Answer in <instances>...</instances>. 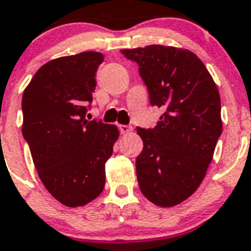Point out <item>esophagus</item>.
<instances>
[{
  "label": "esophagus",
  "mask_w": 251,
  "mask_h": 251,
  "mask_svg": "<svg viewBox=\"0 0 251 251\" xmlns=\"http://www.w3.org/2000/svg\"><path fill=\"white\" fill-rule=\"evenodd\" d=\"M132 129H133V128L130 127V126H127V124H121V126H119V130H121V133L123 134L129 133Z\"/></svg>",
  "instance_id": "34e87169"
}]
</instances>
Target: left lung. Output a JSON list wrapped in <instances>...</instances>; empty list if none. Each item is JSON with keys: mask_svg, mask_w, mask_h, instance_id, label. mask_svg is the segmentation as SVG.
I'll return each instance as SVG.
<instances>
[{"mask_svg": "<svg viewBox=\"0 0 251 251\" xmlns=\"http://www.w3.org/2000/svg\"><path fill=\"white\" fill-rule=\"evenodd\" d=\"M121 52L138 65L151 105L164 110L156 127H137L138 186L155 205L175 206L200 186L222 134L218 88L188 50L151 45Z\"/></svg>", "mask_w": 251, "mask_h": 251, "instance_id": "8db88e82", "label": "left lung"}]
</instances>
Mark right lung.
<instances>
[{
	"label": "right lung",
	"instance_id": "obj_1",
	"mask_svg": "<svg viewBox=\"0 0 251 251\" xmlns=\"http://www.w3.org/2000/svg\"><path fill=\"white\" fill-rule=\"evenodd\" d=\"M103 55L64 56L41 66L23 93V137L45 187L61 204H88L105 187V163L119 132L87 121Z\"/></svg>",
	"mask_w": 251,
	"mask_h": 251
}]
</instances>
